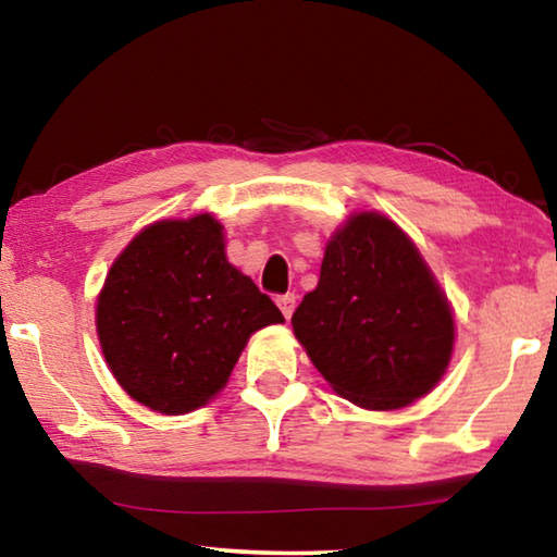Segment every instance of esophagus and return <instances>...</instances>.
<instances>
[{
    "instance_id": "1",
    "label": "esophagus",
    "mask_w": 557,
    "mask_h": 557,
    "mask_svg": "<svg viewBox=\"0 0 557 557\" xmlns=\"http://www.w3.org/2000/svg\"><path fill=\"white\" fill-rule=\"evenodd\" d=\"M295 295H292V292H287V295H280L277 297V307L282 309V314H285V319H289L292 317V312H295Z\"/></svg>"
}]
</instances>
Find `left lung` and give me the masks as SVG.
Segmentation results:
<instances>
[{"label":"left lung","mask_w":557,"mask_h":557,"mask_svg":"<svg viewBox=\"0 0 557 557\" xmlns=\"http://www.w3.org/2000/svg\"><path fill=\"white\" fill-rule=\"evenodd\" d=\"M292 329L332 388L371 410L430 393L455 344L447 297L408 235L379 213L354 215L329 240Z\"/></svg>","instance_id":"left-lung-1"}]
</instances>
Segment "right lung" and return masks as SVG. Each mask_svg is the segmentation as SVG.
I'll return each instance as SVG.
<instances>
[{
    "instance_id": "obj_1",
    "label": "right lung",
    "mask_w": 557,
    "mask_h": 557,
    "mask_svg": "<svg viewBox=\"0 0 557 557\" xmlns=\"http://www.w3.org/2000/svg\"><path fill=\"white\" fill-rule=\"evenodd\" d=\"M221 231L209 213L149 225L112 262L98 297L112 375L157 412L201 408L228 381L250 334L285 322L225 260Z\"/></svg>"
}]
</instances>
